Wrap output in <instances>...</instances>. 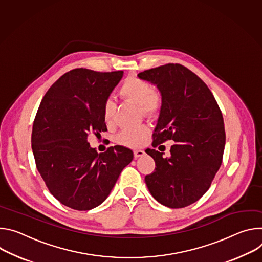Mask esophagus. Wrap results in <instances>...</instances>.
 Here are the masks:
<instances>
[{"label":"esophagus","mask_w":262,"mask_h":262,"mask_svg":"<svg viewBox=\"0 0 262 262\" xmlns=\"http://www.w3.org/2000/svg\"><path fill=\"white\" fill-rule=\"evenodd\" d=\"M133 155H134V158H138V157H141V156H143V155H144V151H142V150H139V149H137V150H134V151H133Z\"/></svg>","instance_id":"34e87169"}]
</instances>
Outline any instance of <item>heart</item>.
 Wrapping results in <instances>:
<instances>
[{
    "label": "heart",
    "instance_id": "heart-1",
    "mask_svg": "<svg viewBox=\"0 0 262 262\" xmlns=\"http://www.w3.org/2000/svg\"><path fill=\"white\" fill-rule=\"evenodd\" d=\"M119 95L123 100L138 105L144 115H157L162 107V98L158 93L154 92L151 83L135 76H130L124 80L119 89ZM115 112V103L111 99H106L102 107L103 119L106 125L113 124ZM148 132L149 129L144 125L126 129L118 135L116 140L123 146L138 147L144 141Z\"/></svg>",
    "mask_w": 262,
    "mask_h": 262
}]
</instances>
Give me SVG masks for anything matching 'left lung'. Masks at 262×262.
<instances>
[{
  "label": "left lung",
  "mask_w": 262,
  "mask_h": 262,
  "mask_svg": "<svg viewBox=\"0 0 262 262\" xmlns=\"http://www.w3.org/2000/svg\"><path fill=\"white\" fill-rule=\"evenodd\" d=\"M138 77L156 84L162 97L152 146L175 141L169 158L146 150L156 167L144 181L160 204L186 207L209 189L222 165L226 141L222 111L205 82L179 63L143 71Z\"/></svg>",
  "instance_id": "1"
}]
</instances>
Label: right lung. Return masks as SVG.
I'll list each match as a JSON object with an SVG mask.
<instances>
[{"label":"right lung","mask_w":262,"mask_h":262,"mask_svg":"<svg viewBox=\"0 0 262 262\" xmlns=\"http://www.w3.org/2000/svg\"><path fill=\"white\" fill-rule=\"evenodd\" d=\"M122 77L123 71L72 70L50 87L36 112L31 143L37 170L49 191L72 209L102 204L133 159L128 148L98 154L87 141L107 131L103 103Z\"/></svg>","instance_id":"obj_1"}]
</instances>
